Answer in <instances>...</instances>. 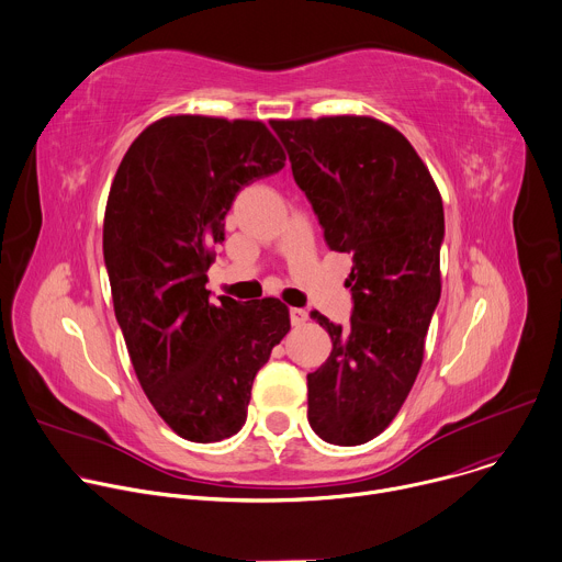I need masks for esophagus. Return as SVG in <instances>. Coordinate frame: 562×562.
<instances>
[{"label":"esophagus","mask_w":562,"mask_h":562,"mask_svg":"<svg viewBox=\"0 0 562 562\" xmlns=\"http://www.w3.org/2000/svg\"><path fill=\"white\" fill-rule=\"evenodd\" d=\"M289 317H291V325H293V327H300V325H304L306 319H308V313H306L304 308L293 306V308H289Z\"/></svg>","instance_id":"obj_1"}]
</instances>
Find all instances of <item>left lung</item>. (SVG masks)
<instances>
[{
	"label": "left lung",
	"instance_id": "left-lung-1",
	"mask_svg": "<svg viewBox=\"0 0 562 562\" xmlns=\"http://www.w3.org/2000/svg\"><path fill=\"white\" fill-rule=\"evenodd\" d=\"M271 126L329 249L353 256L351 323L311 311L334 349L306 375V418L325 442L364 445L395 418L423 364L440 300L442 198L409 139L380 120L334 115Z\"/></svg>",
	"mask_w": 562,
	"mask_h": 562
}]
</instances>
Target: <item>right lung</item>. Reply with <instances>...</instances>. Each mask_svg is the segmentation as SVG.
Returning <instances> with one entry per match:
<instances>
[{"label": "right lung", "instance_id": "1", "mask_svg": "<svg viewBox=\"0 0 562 562\" xmlns=\"http://www.w3.org/2000/svg\"><path fill=\"white\" fill-rule=\"evenodd\" d=\"M286 155L262 122L171 115L128 146L104 213V262L117 325L155 412L191 442L243 429L256 373L289 334L265 297L211 302L206 271L235 195Z\"/></svg>", "mask_w": 562, "mask_h": 562}]
</instances>
